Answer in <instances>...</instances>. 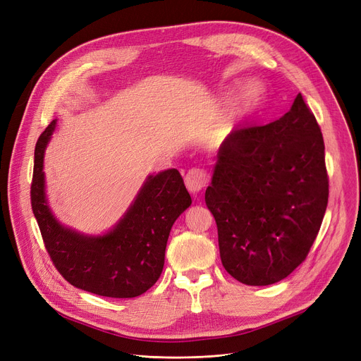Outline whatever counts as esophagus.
Returning <instances> with one entry per match:
<instances>
[{"label":"esophagus","instance_id":"1","mask_svg":"<svg viewBox=\"0 0 361 361\" xmlns=\"http://www.w3.org/2000/svg\"><path fill=\"white\" fill-rule=\"evenodd\" d=\"M208 178L209 176H208L207 171H204V169H200V167L190 169V171L185 176V183H186V188L189 192L200 194L201 190L207 186Z\"/></svg>","mask_w":361,"mask_h":361}]
</instances>
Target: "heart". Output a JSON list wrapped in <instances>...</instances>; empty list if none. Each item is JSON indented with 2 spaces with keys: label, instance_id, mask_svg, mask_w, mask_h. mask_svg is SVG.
<instances>
[{
  "label": "heart",
  "instance_id": "1",
  "mask_svg": "<svg viewBox=\"0 0 361 361\" xmlns=\"http://www.w3.org/2000/svg\"><path fill=\"white\" fill-rule=\"evenodd\" d=\"M262 96V89L259 84L250 82L246 87H243L240 96H239V109L242 112H246L255 106Z\"/></svg>",
  "mask_w": 361,
  "mask_h": 361
}]
</instances>
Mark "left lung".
<instances>
[{
  "instance_id": "8db88e82",
  "label": "left lung",
  "mask_w": 361,
  "mask_h": 361,
  "mask_svg": "<svg viewBox=\"0 0 361 361\" xmlns=\"http://www.w3.org/2000/svg\"><path fill=\"white\" fill-rule=\"evenodd\" d=\"M328 195L321 126L300 93L280 119L231 131L205 190L226 271L247 286L286 279L306 259Z\"/></svg>"
}]
</instances>
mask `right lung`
Wrapping results in <instances>:
<instances>
[{
    "mask_svg": "<svg viewBox=\"0 0 361 361\" xmlns=\"http://www.w3.org/2000/svg\"><path fill=\"white\" fill-rule=\"evenodd\" d=\"M55 130L52 121L35 148L30 201L48 255L71 286L97 295L131 299L159 280L164 265L169 233L192 204L176 169L148 176L134 204L114 230L103 236H84L62 227L47 204L44 153Z\"/></svg>",
    "mask_w": 361,
    "mask_h": 361,
    "instance_id": "1",
    "label": "right lung"
}]
</instances>
